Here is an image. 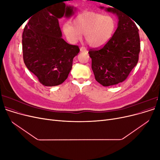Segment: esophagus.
Masks as SVG:
<instances>
[{
	"mask_svg": "<svg viewBox=\"0 0 160 160\" xmlns=\"http://www.w3.org/2000/svg\"><path fill=\"white\" fill-rule=\"evenodd\" d=\"M80 51L81 52H87V51H88V50H87V49H86L85 47H81L80 48Z\"/></svg>",
	"mask_w": 160,
	"mask_h": 160,
	"instance_id": "1",
	"label": "esophagus"
}]
</instances>
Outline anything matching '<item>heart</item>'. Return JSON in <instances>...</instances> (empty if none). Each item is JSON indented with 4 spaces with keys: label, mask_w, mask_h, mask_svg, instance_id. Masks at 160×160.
<instances>
[{
    "label": "heart",
    "mask_w": 160,
    "mask_h": 160,
    "mask_svg": "<svg viewBox=\"0 0 160 160\" xmlns=\"http://www.w3.org/2000/svg\"><path fill=\"white\" fill-rule=\"evenodd\" d=\"M117 27L115 18L111 14L85 11L77 16L73 25L69 22L62 26V32L71 43L78 42L84 33L89 45L95 48L103 47L113 35Z\"/></svg>",
    "instance_id": "b5f03b06"
}]
</instances>
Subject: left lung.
Listing matches in <instances>:
<instances>
[{
  "label": "left lung",
  "mask_w": 160,
  "mask_h": 160,
  "mask_svg": "<svg viewBox=\"0 0 160 160\" xmlns=\"http://www.w3.org/2000/svg\"><path fill=\"white\" fill-rule=\"evenodd\" d=\"M106 10L118 17V27L107 44L100 49H90L89 54L96 81L108 87L124 81L136 66L140 39L138 28L128 15L113 7Z\"/></svg>",
  "instance_id": "1"
}]
</instances>
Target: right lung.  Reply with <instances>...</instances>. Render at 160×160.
<instances>
[{
	"label": "right lung",
	"mask_w": 160,
	"mask_h": 160,
	"mask_svg": "<svg viewBox=\"0 0 160 160\" xmlns=\"http://www.w3.org/2000/svg\"><path fill=\"white\" fill-rule=\"evenodd\" d=\"M72 8L61 2L45 8L29 19L22 33L23 60L27 69L45 86L59 85L67 79L73 58L80 49L62 38L59 18L69 16Z\"/></svg>",
	"instance_id": "obj_1"
}]
</instances>
